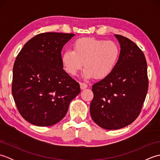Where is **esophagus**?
I'll return each mask as SVG.
<instances>
[{
  "instance_id": "obj_1",
  "label": "esophagus",
  "mask_w": 160,
  "mask_h": 160,
  "mask_svg": "<svg viewBox=\"0 0 160 160\" xmlns=\"http://www.w3.org/2000/svg\"><path fill=\"white\" fill-rule=\"evenodd\" d=\"M80 89L82 90L87 89L88 87L87 84L86 83H84V82H80Z\"/></svg>"
}]
</instances>
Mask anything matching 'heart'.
<instances>
[{
	"label": "heart",
	"instance_id": "obj_1",
	"mask_svg": "<svg viewBox=\"0 0 160 160\" xmlns=\"http://www.w3.org/2000/svg\"><path fill=\"white\" fill-rule=\"evenodd\" d=\"M120 56L117 43L95 38H79L73 44V50L67 49L61 56L64 70L76 76L83 66L82 76L89 79H104L116 67Z\"/></svg>",
	"mask_w": 160,
	"mask_h": 160
}]
</instances>
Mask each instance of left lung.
I'll return each mask as SVG.
<instances>
[{
    "mask_svg": "<svg viewBox=\"0 0 160 160\" xmlns=\"http://www.w3.org/2000/svg\"><path fill=\"white\" fill-rule=\"evenodd\" d=\"M120 56L114 70L92 86L90 113L99 127L116 130L131 124L140 114L148 91L144 53L131 40L115 35Z\"/></svg>",
    "mask_w": 160,
    "mask_h": 160,
    "instance_id": "8db88e82",
    "label": "left lung"
}]
</instances>
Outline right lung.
Returning a JSON list of instances; mask_svg holds the SVG:
<instances>
[{
    "mask_svg": "<svg viewBox=\"0 0 160 160\" xmlns=\"http://www.w3.org/2000/svg\"><path fill=\"white\" fill-rule=\"evenodd\" d=\"M73 33H40L27 42L13 67L12 95L22 117L38 127L65 116L80 84L63 69L61 52Z\"/></svg>",
    "mask_w": 160,
    "mask_h": 160,
    "instance_id": "right-lung-1",
    "label": "right lung"
}]
</instances>
